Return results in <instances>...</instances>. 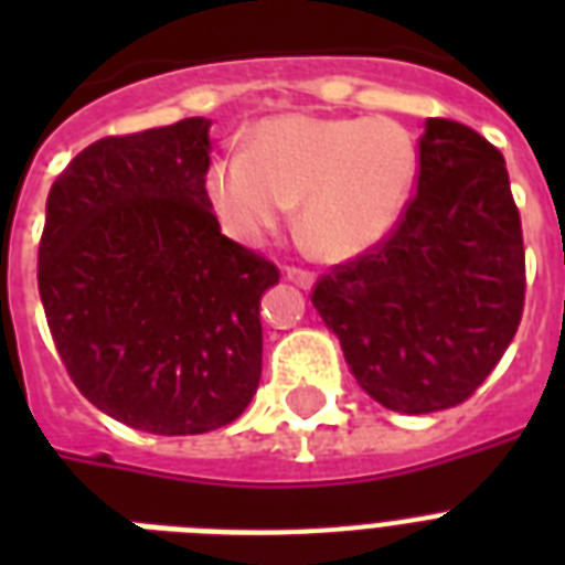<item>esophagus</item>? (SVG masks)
Returning <instances> with one entry per match:
<instances>
[{
  "mask_svg": "<svg viewBox=\"0 0 565 565\" xmlns=\"http://www.w3.org/2000/svg\"><path fill=\"white\" fill-rule=\"evenodd\" d=\"M284 278L296 284V287H301V290H310L313 281H317L313 273H308V269H296V266H287V269H284Z\"/></svg>",
  "mask_w": 565,
  "mask_h": 565,
  "instance_id": "1",
  "label": "esophagus"
}]
</instances>
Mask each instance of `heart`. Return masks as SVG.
Masks as SVG:
<instances>
[{"label":"heart","mask_w":565,"mask_h":565,"mask_svg":"<svg viewBox=\"0 0 565 565\" xmlns=\"http://www.w3.org/2000/svg\"><path fill=\"white\" fill-rule=\"evenodd\" d=\"M416 179L419 149L395 119L284 114L257 122L246 152L207 167L204 195L222 231L243 246H257L299 202L313 243L349 260L393 234Z\"/></svg>","instance_id":"heart-1"}]
</instances>
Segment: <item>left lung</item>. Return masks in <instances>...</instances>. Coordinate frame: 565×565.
<instances>
[{
	"label": "left lung",
	"mask_w": 565,
	"mask_h": 565,
	"mask_svg": "<svg viewBox=\"0 0 565 565\" xmlns=\"http://www.w3.org/2000/svg\"><path fill=\"white\" fill-rule=\"evenodd\" d=\"M310 301L377 404L434 413L466 402L525 308L522 222L499 149L463 122L428 119L402 222L319 278Z\"/></svg>",
	"instance_id": "obj_1"
}]
</instances>
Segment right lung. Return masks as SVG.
I'll return each instance as SVG.
<instances>
[{
  "label": "right lung",
  "mask_w": 565,
  "mask_h": 565,
  "mask_svg": "<svg viewBox=\"0 0 565 565\" xmlns=\"http://www.w3.org/2000/svg\"><path fill=\"white\" fill-rule=\"evenodd\" d=\"M211 119L102 137L46 199L38 287L78 393L163 437L222 428L260 384L275 264L220 231L204 195Z\"/></svg>",
  "instance_id": "right-lung-1"
}]
</instances>
